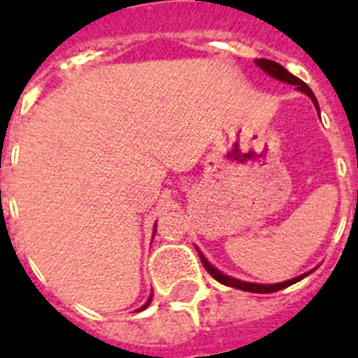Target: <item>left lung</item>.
Here are the masks:
<instances>
[{"label":"left lung","mask_w":358,"mask_h":358,"mask_svg":"<svg viewBox=\"0 0 358 358\" xmlns=\"http://www.w3.org/2000/svg\"><path fill=\"white\" fill-rule=\"evenodd\" d=\"M257 66H261L264 73L270 74L272 78H276V80L280 82H287V84H293V86H297V90L299 92H303V94H307L310 99H313V103L316 105V109H318V101H316L315 94H313V90L308 88L307 84L303 80H299L297 76H293L292 73H287L284 66L278 65V63H274V61H270V59H257L255 61ZM199 257H201V263L203 266L207 268V272H209L210 276L215 278L217 282H220V284L224 285H230V287H236V289H243V292H251V293H274V292H280V289H284V287H287V285L295 284V282H299L301 278H305L307 274H310V272H307V274H303V276H297L293 278V280H287V282H282V284H253V282H241V280H238V278H232V276H226V274H222L220 270H217L213 264L205 259V257L199 253Z\"/></svg>","instance_id":"8db88e82"}]
</instances>
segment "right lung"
Returning <instances> with one entry per match:
<instances>
[{
  "label": "right lung",
  "mask_w": 358,
  "mask_h": 358,
  "mask_svg": "<svg viewBox=\"0 0 358 358\" xmlns=\"http://www.w3.org/2000/svg\"><path fill=\"white\" fill-rule=\"evenodd\" d=\"M153 236H155V232H153ZM151 297H153V295H151ZM151 297H149V299H148V303H145V305H143V307H141L140 310H143V308H148V307H149V303H151Z\"/></svg>",
  "instance_id": "add662e5"
}]
</instances>
